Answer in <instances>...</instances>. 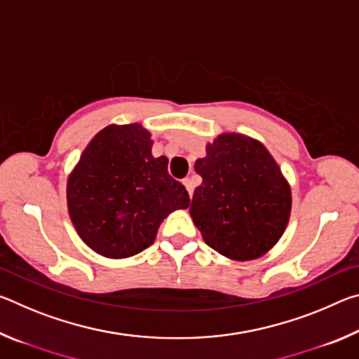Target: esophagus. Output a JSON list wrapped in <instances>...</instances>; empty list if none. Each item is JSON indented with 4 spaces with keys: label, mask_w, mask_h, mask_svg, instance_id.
<instances>
[{
    "label": "esophagus",
    "mask_w": 359,
    "mask_h": 359,
    "mask_svg": "<svg viewBox=\"0 0 359 359\" xmlns=\"http://www.w3.org/2000/svg\"><path fill=\"white\" fill-rule=\"evenodd\" d=\"M184 185H185L187 191H188V194H190V198H191L193 196V180L190 177L184 179Z\"/></svg>",
    "instance_id": "1"
}]
</instances>
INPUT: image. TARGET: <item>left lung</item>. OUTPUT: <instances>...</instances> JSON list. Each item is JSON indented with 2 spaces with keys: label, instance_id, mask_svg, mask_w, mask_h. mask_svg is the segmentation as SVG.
Instances as JSON below:
<instances>
[{
  "label": "left lung",
  "instance_id": "8db88e82",
  "mask_svg": "<svg viewBox=\"0 0 359 359\" xmlns=\"http://www.w3.org/2000/svg\"><path fill=\"white\" fill-rule=\"evenodd\" d=\"M194 163L203 184L194 190L190 215L205 244L223 257L250 261L282 238L291 212V190L263 144L223 133Z\"/></svg>",
  "mask_w": 359,
  "mask_h": 359
}]
</instances>
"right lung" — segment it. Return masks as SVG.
I'll return each mask as SVG.
<instances>
[{"label": "right lung", "mask_w": 359, "mask_h": 359, "mask_svg": "<svg viewBox=\"0 0 359 359\" xmlns=\"http://www.w3.org/2000/svg\"><path fill=\"white\" fill-rule=\"evenodd\" d=\"M150 133L139 123L109 125L85 147L66 187L77 234L106 258H128L154 244L161 222L187 209L185 187L151 155Z\"/></svg>", "instance_id": "add662e5"}]
</instances>
